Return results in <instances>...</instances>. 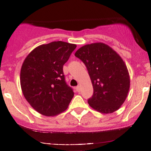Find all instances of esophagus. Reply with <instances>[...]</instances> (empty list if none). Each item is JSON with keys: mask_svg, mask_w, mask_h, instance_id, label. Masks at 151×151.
Segmentation results:
<instances>
[{"mask_svg": "<svg viewBox=\"0 0 151 151\" xmlns=\"http://www.w3.org/2000/svg\"><path fill=\"white\" fill-rule=\"evenodd\" d=\"M76 90L77 92H80L81 91V87L79 86H78L77 87H76Z\"/></svg>", "mask_w": 151, "mask_h": 151, "instance_id": "1", "label": "esophagus"}]
</instances>
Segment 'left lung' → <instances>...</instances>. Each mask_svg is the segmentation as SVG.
<instances>
[{
  "instance_id": "8db88e82",
  "label": "left lung",
  "mask_w": 151,
  "mask_h": 151,
  "mask_svg": "<svg viewBox=\"0 0 151 151\" xmlns=\"http://www.w3.org/2000/svg\"><path fill=\"white\" fill-rule=\"evenodd\" d=\"M75 56L86 66L93 86L89 106L102 114L119 109L130 83L127 66L119 54L106 44L96 42L79 48Z\"/></svg>"
}]
</instances>
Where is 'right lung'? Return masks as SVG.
I'll return each instance as SVG.
<instances>
[{
    "label": "right lung",
    "mask_w": 151,
    "mask_h": 151,
    "mask_svg": "<svg viewBox=\"0 0 151 151\" xmlns=\"http://www.w3.org/2000/svg\"><path fill=\"white\" fill-rule=\"evenodd\" d=\"M76 47L74 44L52 42L38 46L24 60L21 87L27 101L40 114L55 116L67 109L74 92L65 81L63 68Z\"/></svg>",
    "instance_id": "1"
}]
</instances>
